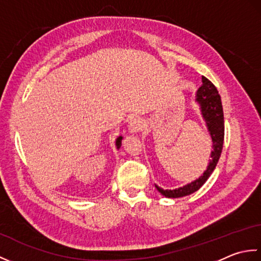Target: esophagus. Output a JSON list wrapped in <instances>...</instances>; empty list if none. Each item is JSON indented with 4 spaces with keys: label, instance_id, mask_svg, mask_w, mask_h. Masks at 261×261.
<instances>
[{
    "label": "esophagus",
    "instance_id": "1",
    "mask_svg": "<svg viewBox=\"0 0 261 261\" xmlns=\"http://www.w3.org/2000/svg\"><path fill=\"white\" fill-rule=\"evenodd\" d=\"M143 126H145V123L140 118H134L129 123V130L132 134H137L143 129Z\"/></svg>",
    "mask_w": 261,
    "mask_h": 261
}]
</instances>
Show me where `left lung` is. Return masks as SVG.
Listing matches in <instances>:
<instances>
[{
	"label": "left lung",
	"instance_id": "obj_1",
	"mask_svg": "<svg viewBox=\"0 0 261 261\" xmlns=\"http://www.w3.org/2000/svg\"><path fill=\"white\" fill-rule=\"evenodd\" d=\"M202 82L203 84L197 91L196 101L199 103V107H201L202 115L205 122H206L207 129L213 141V150L211 152L210 164L207 166V169L204 171V174L198 179L192 181L191 184H187L173 191L163 190V188L156 186L157 190L166 197H182L199 190L204 182L207 180L211 174L213 173L215 166L220 159L221 152H222L224 140V118L221 96L216 87L213 85V83L208 81L206 77L203 76Z\"/></svg>",
	"mask_w": 261,
	"mask_h": 261
}]
</instances>
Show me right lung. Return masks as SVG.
I'll return each instance as SVG.
<instances>
[{"label": "right lung", "mask_w": 261, "mask_h": 261, "mask_svg": "<svg viewBox=\"0 0 261 261\" xmlns=\"http://www.w3.org/2000/svg\"><path fill=\"white\" fill-rule=\"evenodd\" d=\"M121 141H122V137H119L118 139H116V142H115V145H116V147H118V149H120V147H121Z\"/></svg>", "instance_id": "add662e5"}]
</instances>
